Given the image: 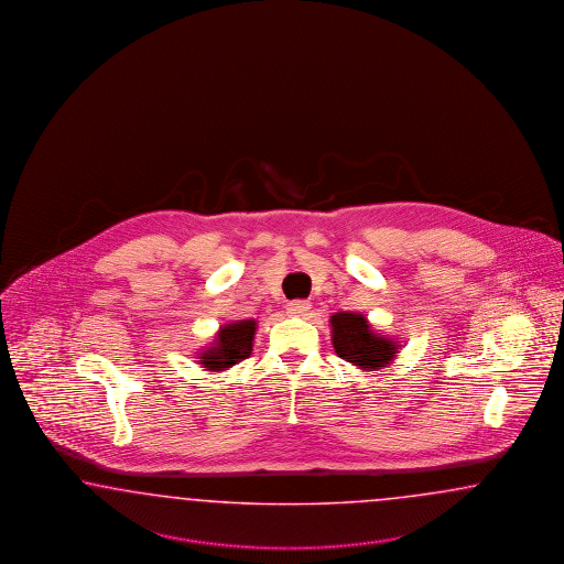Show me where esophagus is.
Here are the masks:
<instances>
[{
	"label": "esophagus",
	"mask_w": 564,
	"mask_h": 564,
	"mask_svg": "<svg viewBox=\"0 0 564 564\" xmlns=\"http://www.w3.org/2000/svg\"><path fill=\"white\" fill-rule=\"evenodd\" d=\"M285 314H288V316H295V318H304V316L310 314V304L302 302V300L290 302V304L285 306Z\"/></svg>",
	"instance_id": "34e87169"
}]
</instances>
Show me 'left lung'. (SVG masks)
<instances>
[{
  "label": "left lung",
  "instance_id": "8db88e82",
  "mask_svg": "<svg viewBox=\"0 0 564 564\" xmlns=\"http://www.w3.org/2000/svg\"><path fill=\"white\" fill-rule=\"evenodd\" d=\"M328 326L337 356L361 372L389 368L401 351V341L372 328L361 312H335L328 318Z\"/></svg>",
  "mask_w": 564,
  "mask_h": 564
}]
</instances>
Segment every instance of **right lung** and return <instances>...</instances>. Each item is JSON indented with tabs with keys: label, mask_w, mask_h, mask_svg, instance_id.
<instances>
[{
	"label": "right lung",
	"mask_w": 564,
	"mask_h": 564,
	"mask_svg": "<svg viewBox=\"0 0 564 564\" xmlns=\"http://www.w3.org/2000/svg\"><path fill=\"white\" fill-rule=\"evenodd\" d=\"M258 323L254 318L234 321L217 328L213 341L196 354V364L206 372H225L241 359L248 358L254 347Z\"/></svg>",
	"instance_id": "add662e5"
}]
</instances>
